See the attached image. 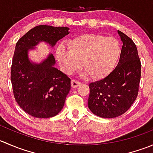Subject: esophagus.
Returning a JSON list of instances; mask_svg holds the SVG:
<instances>
[{"label":"esophagus","instance_id":"obj_1","mask_svg":"<svg viewBox=\"0 0 153 153\" xmlns=\"http://www.w3.org/2000/svg\"><path fill=\"white\" fill-rule=\"evenodd\" d=\"M81 85V83L79 82V81H75V80H72V81H71V86H72V87L73 88V89H75V88L78 87V86H80Z\"/></svg>","mask_w":153,"mask_h":153}]
</instances>
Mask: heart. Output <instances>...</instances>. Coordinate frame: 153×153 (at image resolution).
I'll use <instances>...</instances> for the list:
<instances>
[{
  "mask_svg": "<svg viewBox=\"0 0 153 153\" xmlns=\"http://www.w3.org/2000/svg\"><path fill=\"white\" fill-rule=\"evenodd\" d=\"M68 45L70 49L61 44L55 50L57 61L67 75L83 65L87 75L94 79H102L115 69L121 55L119 42L113 37L84 34L70 40Z\"/></svg>",
  "mask_w": 153,
  "mask_h": 153,
  "instance_id": "heart-1",
  "label": "heart"
}]
</instances>
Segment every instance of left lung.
<instances>
[{"label":"left lung","instance_id":"left-lung-1","mask_svg":"<svg viewBox=\"0 0 153 153\" xmlns=\"http://www.w3.org/2000/svg\"><path fill=\"white\" fill-rule=\"evenodd\" d=\"M123 43L119 62L108 76L89 85L88 107L94 115L104 118L120 116L129 109L138 92L141 65L137 47L121 31Z\"/></svg>","mask_w":153,"mask_h":153}]
</instances>
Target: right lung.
<instances>
[{
	"label": "right lung",
	"mask_w": 153,
	"mask_h": 153,
	"mask_svg": "<svg viewBox=\"0 0 153 153\" xmlns=\"http://www.w3.org/2000/svg\"><path fill=\"white\" fill-rule=\"evenodd\" d=\"M69 30L68 27L38 26L15 46L11 69L14 96L20 107L35 118H52L61 112L71 89V80L55 67L52 53L37 63L30 59L29 52L41 42L54 47L69 35Z\"/></svg>",
	"instance_id": "obj_1"
}]
</instances>
